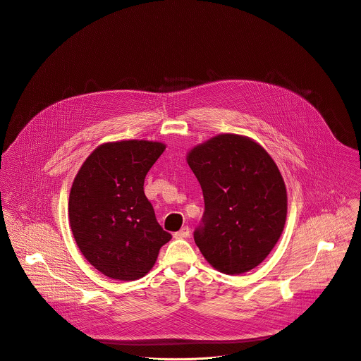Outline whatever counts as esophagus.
<instances>
[{
    "mask_svg": "<svg viewBox=\"0 0 361 361\" xmlns=\"http://www.w3.org/2000/svg\"><path fill=\"white\" fill-rule=\"evenodd\" d=\"M189 236H190V229H189V226H183L180 231H178V232L173 233V238H175V239H185V238H189Z\"/></svg>",
    "mask_w": 361,
    "mask_h": 361,
    "instance_id": "1",
    "label": "esophagus"
}]
</instances>
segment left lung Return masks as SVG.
<instances>
[{"label":"left lung","instance_id":"left-lung-1","mask_svg":"<svg viewBox=\"0 0 361 361\" xmlns=\"http://www.w3.org/2000/svg\"><path fill=\"white\" fill-rule=\"evenodd\" d=\"M186 161L204 196L195 242L209 265L228 275L261 264L279 240L286 222L283 178L256 140L222 133L193 147Z\"/></svg>","mask_w":361,"mask_h":361}]
</instances>
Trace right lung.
Listing matches in <instances>:
<instances>
[{"label":"right lung","instance_id":"right-lung-1","mask_svg":"<svg viewBox=\"0 0 361 361\" xmlns=\"http://www.w3.org/2000/svg\"><path fill=\"white\" fill-rule=\"evenodd\" d=\"M164 150L161 142H108L86 158L73 179L68 215L75 242L111 279L145 276L172 238L157 222L143 189Z\"/></svg>","mask_w":361,"mask_h":361}]
</instances>
